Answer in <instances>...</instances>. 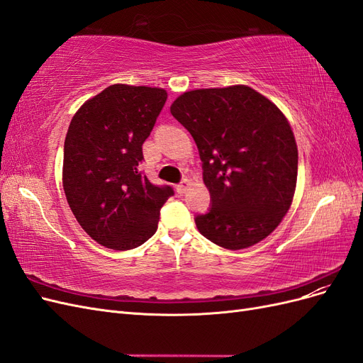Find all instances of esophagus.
Masks as SVG:
<instances>
[{"mask_svg":"<svg viewBox=\"0 0 363 363\" xmlns=\"http://www.w3.org/2000/svg\"><path fill=\"white\" fill-rule=\"evenodd\" d=\"M189 186H191V180L184 179L182 183H179V184H177V192H179V194H184L186 191L189 189Z\"/></svg>","mask_w":363,"mask_h":363,"instance_id":"1","label":"esophagus"}]
</instances>
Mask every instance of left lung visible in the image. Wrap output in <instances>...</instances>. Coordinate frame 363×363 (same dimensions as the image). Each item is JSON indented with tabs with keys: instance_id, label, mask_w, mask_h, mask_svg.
<instances>
[{
	"instance_id": "8db88e82",
	"label": "left lung",
	"mask_w": 363,
	"mask_h": 363,
	"mask_svg": "<svg viewBox=\"0 0 363 363\" xmlns=\"http://www.w3.org/2000/svg\"><path fill=\"white\" fill-rule=\"evenodd\" d=\"M171 113L192 135L212 207L195 224L211 242L244 250L279 227L294 200L298 148L288 118L245 84L182 94Z\"/></svg>"
}]
</instances>
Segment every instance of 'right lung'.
I'll list each match as a JSON object with an SVG mask.
<instances>
[{
	"mask_svg": "<svg viewBox=\"0 0 363 363\" xmlns=\"http://www.w3.org/2000/svg\"><path fill=\"white\" fill-rule=\"evenodd\" d=\"M168 94L162 87L112 84L89 98L71 119L62 182L84 232L106 248H136L156 233L162 206L174 191L139 171Z\"/></svg>",
	"mask_w": 363,
	"mask_h": 363,
	"instance_id": "add662e5",
	"label": "right lung"
}]
</instances>
